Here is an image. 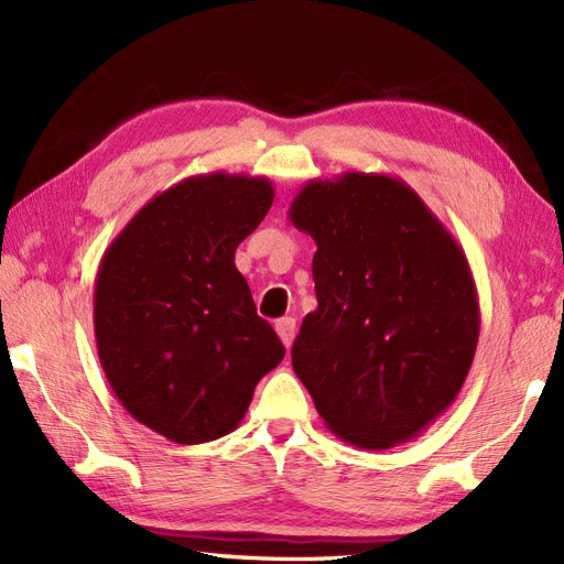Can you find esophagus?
<instances>
[{
    "mask_svg": "<svg viewBox=\"0 0 564 564\" xmlns=\"http://www.w3.org/2000/svg\"><path fill=\"white\" fill-rule=\"evenodd\" d=\"M275 334H279L281 341L285 344V349H291V344L295 339V319L293 317H281L275 322Z\"/></svg>",
    "mask_w": 564,
    "mask_h": 564,
    "instance_id": "esophagus-1",
    "label": "esophagus"
}]
</instances>
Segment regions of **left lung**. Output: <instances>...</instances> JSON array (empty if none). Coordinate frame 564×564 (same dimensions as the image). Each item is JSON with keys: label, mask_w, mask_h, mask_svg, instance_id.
Listing matches in <instances>:
<instances>
[{"label": "left lung", "mask_w": 564, "mask_h": 564, "mask_svg": "<svg viewBox=\"0 0 564 564\" xmlns=\"http://www.w3.org/2000/svg\"><path fill=\"white\" fill-rule=\"evenodd\" d=\"M289 218L317 245V307L293 344L295 376L351 446L416 438L458 398L480 337L465 251L388 174L313 178Z\"/></svg>", "instance_id": "obj_1"}]
</instances>
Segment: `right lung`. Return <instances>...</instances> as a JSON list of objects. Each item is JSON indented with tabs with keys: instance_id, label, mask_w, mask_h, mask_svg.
Wrapping results in <instances>:
<instances>
[{
	"instance_id": "1",
	"label": "right lung",
	"mask_w": 564,
	"mask_h": 564,
	"mask_svg": "<svg viewBox=\"0 0 564 564\" xmlns=\"http://www.w3.org/2000/svg\"><path fill=\"white\" fill-rule=\"evenodd\" d=\"M271 203L267 176H188L101 257L94 337L106 380L130 416L182 446L235 431L285 356L235 267Z\"/></svg>"
}]
</instances>
